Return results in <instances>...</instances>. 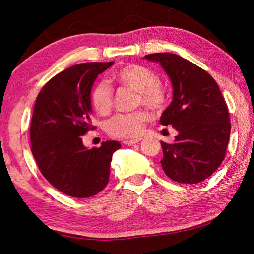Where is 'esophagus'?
I'll return each mask as SVG.
<instances>
[{
	"mask_svg": "<svg viewBox=\"0 0 254 254\" xmlns=\"http://www.w3.org/2000/svg\"><path fill=\"white\" fill-rule=\"evenodd\" d=\"M141 141V139L139 137V139H132V140H124L123 143L126 145H133V144H136L139 143Z\"/></svg>",
	"mask_w": 254,
	"mask_h": 254,
	"instance_id": "obj_1",
	"label": "esophagus"
}]
</instances>
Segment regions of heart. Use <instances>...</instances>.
Instances as JSON below:
<instances>
[{"label": "heart", "mask_w": 254, "mask_h": 254, "mask_svg": "<svg viewBox=\"0 0 254 254\" xmlns=\"http://www.w3.org/2000/svg\"><path fill=\"white\" fill-rule=\"evenodd\" d=\"M122 87L136 92L134 105H143L152 111H161L168 103V92L159 83V76L152 69L141 66L130 65L118 70L112 77ZM91 102L97 113L105 115L113 104V87L105 79L95 84L91 93ZM149 115L143 110L130 113H119L106 122V131L115 137H135L142 132Z\"/></svg>", "instance_id": "1"}]
</instances>
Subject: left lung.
I'll return each instance as SVG.
<instances>
[{
	"label": "left lung",
	"instance_id": "obj_1",
	"mask_svg": "<svg viewBox=\"0 0 254 254\" xmlns=\"http://www.w3.org/2000/svg\"><path fill=\"white\" fill-rule=\"evenodd\" d=\"M144 58L160 64L174 87L160 123L177 132L175 142L161 141L162 169L170 179L197 184L208 178L225 158L231 133L227 104L207 71L178 55L158 53Z\"/></svg>",
	"mask_w": 254,
	"mask_h": 254
}]
</instances>
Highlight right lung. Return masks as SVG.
<instances>
[{"instance_id": "add662e5", "label": "right lung", "mask_w": 254, "mask_h": 254, "mask_svg": "<svg viewBox=\"0 0 254 254\" xmlns=\"http://www.w3.org/2000/svg\"><path fill=\"white\" fill-rule=\"evenodd\" d=\"M84 63L48 80L38 94L30 126L31 151L42 176L64 194L87 198L109 183L112 156L121 148L105 141L84 147L81 135L96 128L91 123V89L96 77L113 65Z\"/></svg>"}]
</instances>
